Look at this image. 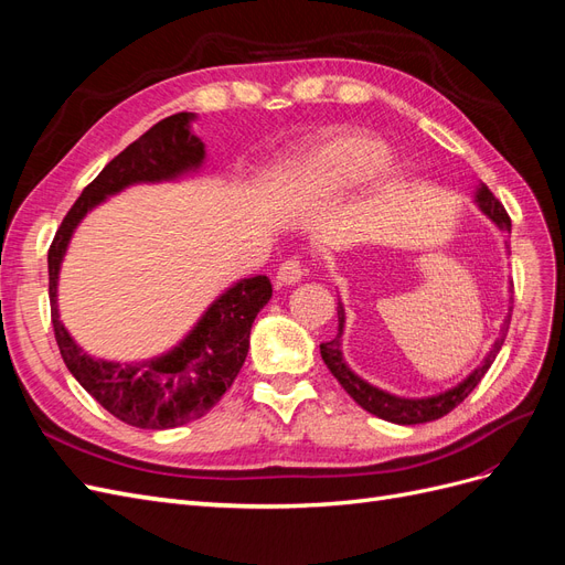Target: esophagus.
Wrapping results in <instances>:
<instances>
[{"instance_id": "1", "label": "esophagus", "mask_w": 565, "mask_h": 565, "mask_svg": "<svg viewBox=\"0 0 565 565\" xmlns=\"http://www.w3.org/2000/svg\"><path fill=\"white\" fill-rule=\"evenodd\" d=\"M301 276H303V268H301V264H299V262H295V259H289V262H285V264L278 268L276 282H278L280 287L297 285V282L301 280Z\"/></svg>"}]
</instances>
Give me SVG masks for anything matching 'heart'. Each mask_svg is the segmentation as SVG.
<instances>
[{
	"label": "heart",
	"instance_id": "b5f03b06",
	"mask_svg": "<svg viewBox=\"0 0 565 565\" xmlns=\"http://www.w3.org/2000/svg\"><path fill=\"white\" fill-rule=\"evenodd\" d=\"M377 174L382 191H398L407 181L403 160L388 158V146L367 131L344 129L301 150L287 162L285 183L301 193H339Z\"/></svg>",
	"mask_w": 565,
	"mask_h": 565
}]
</instances>
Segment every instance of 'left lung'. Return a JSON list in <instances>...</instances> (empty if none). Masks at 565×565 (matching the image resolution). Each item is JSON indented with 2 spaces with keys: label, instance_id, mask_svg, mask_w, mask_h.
Masks as SVG:
<instances>
[{
  "label": "left lung",
  "instance_id": "8db88e82",
  "mask_svg": "<svg viewBox=\"0 0 565 565\" xmlns=\"http://www.w3.org/2000/svg\"><path fill=\"white\" fill-rule=\"evenodd\" d=\"M473 202H476V207L481 210L500 231H507V233L511 231L509 214L504 212L500 200L490 193V188L486 183L476 185ZM507 252H509V245H507ZM509 292H511V289H509ZM509 303H511V299H509ZM337 318H339L337 337L332 341H324V344H320V355H322L324 365L330 367V372L334 374V380L341 386H344L349 396L363 409H367V413H372L374 417H380V419L393 422V424L409 426V424H426V422H434V419H440L443 415H448L450 409L465 401L469 393L478 386V382L486 377V372L490 370L494 358H498V353L504 344V339H507L509 320H511V306H509V313L500 322V332L490 344V351L483 355V361L478 363L467 374V377L457 382L455 386L440 391V393H434V396H422V398L396 396V393L374 386L367 380H363L361 374H355L351 370V365L347 363L344 351H341V341H344V328H347V311H344V303H341V299L337 303Z\"/></svg>",
  "mask_w": 565,
  "mask_h": 565
}]
</instances>
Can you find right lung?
Instances as JSON below:
<instances>
[{"mask_svg": "<svg viewBox=\"0 0 565 565\" xmlns=\"http://www.w3.org/2000/svg\"><path fill=\"white\" fill-rule=\"evenodd\" d=\"M195 119V113L167 117L110 160L104 172L84 188L49 249L51 322L63 363L98 405L139 429H174L212 409L241 372L249 349L252 322L273 297L266 276L237 280L202 311L172 349L129 363L94 358L77 344L61 320V266L84 216L131 185L195 177L207 160V150L193 131Z\"/></svg>", "mask_w": 565, "mask_h": 565, "instance_id": "add662e5", "label": "right lung"}]
</instances>
